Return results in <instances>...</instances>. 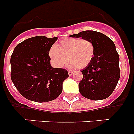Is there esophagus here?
<instances>
[{
  "label": "esophagus",
  "instance_id": "esophagus-1",
  "mask_svg": "<svg viewBox=\"0 0 134 134\" xmlns=\"http://www.w3.org/2000/svg\"><path fill=\"white\" fill-rule=\"evenodd\" d=\"M68 72V74H69V76H71V75H72V74H73V71H70V70H69Z\"/></svg>",
  "mask_w": 134,
  "mask_h": 134
}]
</instances>
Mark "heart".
<instances>
[{"label": "heart", "instance_id": "heart-1", "mask_svg": "<svg viewBox=\"0 0 134 134\" xmlns=\"http://www.w3.org/2000/svg\"><path fill=\"white\" fill-rule=\"evenodd\" d=\"M94 52V46L90 40L66 38L62 40L57 47L53 46L49 54L54 64L59 68L67 66L70 60L72 66L81 69L91 64Z\"/></svg>", "mask_w": 134, "mask_h": 134}]
</instances>
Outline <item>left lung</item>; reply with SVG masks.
<instances>
[{"label": "left lung", "mask_w": 134, "mask_h": 134, "mask_svg": "<svg viewBox=\"0 0 134 134\" xmlns=\"http://www.w3.org/2000/svg\"><path fill=\"white\" fill-rule=\"evenodd\" d=\"M70 37L90 40L95 48L92 62L81 71L83 78L79 85L80 94L94 100L109 97L120 78L119 57L113 41L104 34L94 31H84Z\"/></svg>", "instance_id": "1"}]
</instances>
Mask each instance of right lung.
<instances>
[{"instance_id": "add662e5", "label": "right lung", "mask_w": 134, "mask_h": 134, "mask_svg": "<svg viewBox=\"0 0 134 134\" xmlns=\"http://www.w3.org/2000/svg\"><path fill=\"white\" fill-rule=\"evenodd\" d=\"M57 40V37H34L14 49L10 78L20 94L28 100L48 102L61 94L64 80L69 76L66 69L50 65L49 50Z\"/></svg>"}]
</instances>
